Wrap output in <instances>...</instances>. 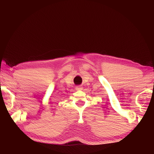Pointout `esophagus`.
I'll list each match as a JSON object with an SVG mask.
<instances>
[{"label": "esophagus", "instance_id": "obj_1", "mask_svg": "<svg viewBox=\"0 0 154 154\" xmlns=\"http://www.w3.org/2000/svg\"><path fill=\"white\" fill-rule=\"evenodd\" d=\"M83 89V88H82V87H81V86H77L76 87V91H82Z\"/></svg>", "mask_w": 154, "mask_h": 154}]
</instances>
